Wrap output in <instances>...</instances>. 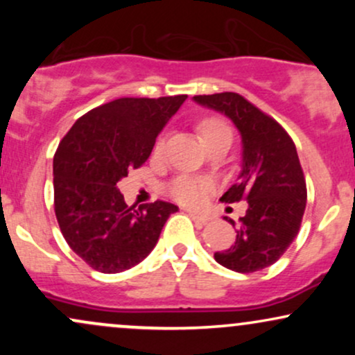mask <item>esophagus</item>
Masks as SVG:
<instances>
[{"label":"esophagus","instance_id":"1","mask_svg":"<svg viewBox=\"0 0 355 355\" xmlns=\"http://www.w3.org/2000/svg\"><path fill=\"white\" fill-rule=\"evenodd\" d=\"M189 215L191 217V220H195V222H198V223H203V225H205L207 222H210V220H211L210 215L198 214V211H189Z\"/></svg>","mask_w":355,"mask_h":355}]
</instances>
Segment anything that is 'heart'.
Wrapping results in <instances>:
<instances>
[{"mask_svg": "<svg viewBox=\"0 0 355 355\" xmlns=\"http://www.w3.org/2000/svg\"><path fill=\"white\" fill-rule=\"evenodd\" d=\"M198 133H200L202 140L205 141L207 146L214 145L215 141L222 140L225 137H232L230 128L223 120L217 116H203L197 125ZM166 148V138L160 135L155 140L153 155L155 157H162ZM214 190V182L203 177H191V175H180V177L173 178L166 187L170 197L175 202L185 207H198L205 200L207 195Z\"/></svg>", "mask_w": 355, "mask_h": 355, "instance_id": "b5f03b06", "label": "heart"}]
</instances>
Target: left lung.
I'll use <instances>...</instances> for the list:
<instances>
[{"label": "left lung", "instance_id": "obj_1", "mask_svg": "<svg viewBox=\"0 0 355 355\" xmlns=\"http://www.w3.org/2000/svg\"><path fill=\"white\" fill-rule=\"evenodd\" d=\"M195 101L225 113L243 141V168L220 200H247L237 239L215 252L220 266L252 274L275 263L294 242L302 223L307 185L295 144L275 118L234 92L197 95ZM229 220V217H225ZM235 225L234 220H229Z\"/></svg>", "mask_w": 355, "mask_h": 355}]
</instances>
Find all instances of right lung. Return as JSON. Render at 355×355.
Returning <instances> with one entry per match:
<instances>
[{"label":"right lung","mask_w":355,"mask_h":355,"mask_svg":"<svg viewBox=\"0 0 355 355\" xmlns=\"http://www.w3.org/2000/svg\"><path fill=\"white\" fill-rule=\"evenodd\" d=\"M187 95L118 98L89 110L53 157L55 214L76 255L103 274L137 266L157 245L170 202L126 205L116 183L148 160L155 140Z\"/></svg>","instance_id":"obj_1"}]
</instances>
